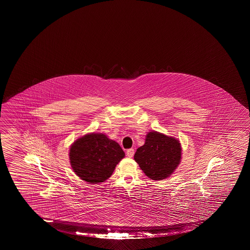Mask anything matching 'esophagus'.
Segmentation results:
<instances>
[{
    "label": "esophagus",
    "mask_w": 250,
    "mask_h": 250,
    "mask_svg": "<svg viewBox=\"0 0 250 250\" xmlns=\"http://www.w3.org/2000/svg\"><path fill=\"white\" fill-rule=\"evenodd\" d=\"M126 155L128 156V157H130V158L134 155V149H133V148L128 149L126 151Z\"/></svg>",
    "instance_id": "1"
}]
</instances>
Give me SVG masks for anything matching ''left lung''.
Segmentation results:
<instances>
[{
	"instance_id": "obj_1",
	"label": "left lung",
	"mask_w": 250,
	"mask_h": 250,
	"mask_svg": "<svg viewBox=\"0 0 250 250\" xmlns=\"http://www.w3.org/2000/svg\"><path fill=\"white\" fill-rule=\"evenodd\" d=\"M181 159L180 141L157 131L149 132L145 145L137 149L134 160L151 180H164L172 174Z\"/></svg>"
}]
</instances>
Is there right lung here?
Returning a JSON list of instances; mask_svg holds the SVG:
<instances>
[{
  "label": "right lung",
  "instance_id": "obj_1",
  "mask_svg": "<svg viewBox=\"0 0 250 250\" xmlns=\"http://www.w3.org/2000/svg\"><path fill=\"white\" fill-rule=\"evenodd\" d=\"M125 157L122 148L102 133H90L74 142L70 149L71 167L83 180L96 184L111 177Z\"/></svg>",
  "mask_w": 250,
  "mask_h": 250
}]
</instances>
